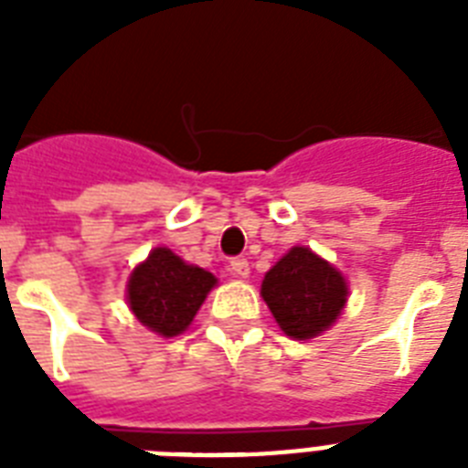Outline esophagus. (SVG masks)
I'll use <instances>...</instances> for the list:
<instances>
[{"label": "esophagus", "mask_w": 468, "mask_h": 468, "mask_svg": "<svg viewBox=\"0 0 468 468\" xmlns=\"http://www.w3.org/2000/svg\"><path fill=\"white\" fill-rule=\"evenodd\" d=\"M228 271H230V274H233V277H238V279H248L250 277L248 260H242V257H235V260H230V264H228Z\"/></svg>", "instance_id": "34e87169"}]
</instances>
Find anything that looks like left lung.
Returning <instances> with one entry per match:
<instances>
[{"mask_svg": "<svg viewBox=\"0 0 468 468\" xmlns=\"http://www.w3.org/2000/svg\"><path fill=\"white\" fill-rule=\"evenodd\" d=\"M262 299L293 340H311L333 325L347 303V282L311 248H292L262 279Z\"/></svg>", "mask_w": 468, "mask_h": 468, "instance_id": "8db88e82", "label": "left lung"}]
</instances>
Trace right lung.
<instances>
[{"mask_svg":"<svg viewBox=\"0 0 468 468\" xmlns=\"http://www.w3.org/2000/svg\"><path fill=\"white\" fill-rule=\"evenodd\" d=\"M216 286L211 271L186 264L172 250L155 248L128 279V306L143 325L175 337L184 333Z\"/></svg>","mask_w":468,"mask_h":468,"instance_id":"obj_1","label":"right lung"}]
</instances>
